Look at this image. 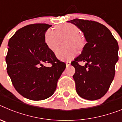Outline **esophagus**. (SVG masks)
Here are the masks:
<instances>
[{"label": "esophagus", "mask_w": 122, "mask_h": 122, "mask_svg": "<svg viewBox=\"0 0 122 122\" xmlns=\"http://www.w3.org/2000/svg\"><path fill=\"white\" fill-rule=\"evenodd\" d=\"M70 63L71 62H70V61H67V62H66V66H70Z\"/></svg>", "instance_id": "34e87169"}]
</instances>
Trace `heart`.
<instances>
[{
    "label": "heart",
    "mask_w": 122,
    "mask_h": 122,
    "mask_svg": "<svg viewBox=\"0 0 122 122\" xmlns=\"http://www.w3.org/2000/svg\"><path fill=\"white\" fill-rule=\"evenodd\" d=\"M81 31L73 24H64L56 28V30L48 29L45 34V41L49 49L54 51L59 43L60 39L66 38L65 45L66 48H60L56 51V56L61 60H70L76 55L74 47L79 51L84 48V40L80 35Z\"/></svg>",
    "instance_id": "obj_1"
}]
</instances>
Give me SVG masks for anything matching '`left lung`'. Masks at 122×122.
Here are the masks:
<instances>
[{
    "label": "left lung",
    "instance_id": "8db88e82",
    "mask_svg": "<svg viewBox=\"0 0 122 122\" xmlns=\"http://www.w3.org/2000/svg\"><path fill=\"white\" fill-rule=\"evenodd\" d=\"M84 33L87 43L81 54L71 63L77 93L87 100H98L107 93L115 76L118 60V45L111 31L98 22L81 19L71 20ZM84 61L85 66L78 64Z\"/></svg>",
    "mask_w": 122,
    "mask_h": 122
}]
</instances>
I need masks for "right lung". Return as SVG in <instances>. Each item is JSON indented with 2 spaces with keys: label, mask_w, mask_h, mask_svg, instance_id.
I'll return each mask as SVG.
<instances>
[{
  "label": "right lung",
  "mask_w": 122,
  "mask_h": 122,
  "mask_svg": "<svg viewBox=\"0 0 122 122\" xmlns=\"http://www.w3.org/2000/svg\"><path fill=\"white\" fill-rule=\"evenodd\" d=\"M47 24L28 25L19 29L8 41L6 70L14 87L29 100L50 97L66 64L56 57L45 41ZM50 63V67L44 65Z\"/></svg>",
  "instance_id": "right-lung-1"
}]
</instances>
